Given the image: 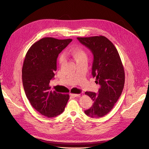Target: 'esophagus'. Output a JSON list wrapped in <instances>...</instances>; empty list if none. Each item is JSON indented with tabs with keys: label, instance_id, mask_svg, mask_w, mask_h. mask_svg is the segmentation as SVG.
<instances>
[{
	"label": "esophagus",
	"instance_id": "esophagus-1",
	"mask_svg": "<svg viewBox=\"0 0 149 149\" xmlns=\"http://www.w3.org/2000/svg\"><path fill=\"white\" fill-rule=\"evenodd\" d=\"M70 95L74 97H79L80 95L79 94H75V93H70Z\"/></svg>",
	"mask_w": 149,
	"mask_h": 149
}]
</instances>
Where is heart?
Returning a JSON list of instances; mask_svg holds the SVG:
<instances>
[{"label":"heart","mask_w":149,"mask_h":149,"mask_svg":"<svg viewBox=\"0 0 149 149\" xmlns=\"http://www.w3.org/2000/svg\"><path fill=\"white\" fill-rule=\"evenodd\" d=\"M70 54L74 57V58L75 60L77 62H79L84 59H88V56L86 52L85 51H84L82 48H80V47H76V48H73L71 50V51H70ZM65 61V58L64 55H60V56L58 58V62L60 65L63 64Z\"/></svg>","instance_id":"1"}]
</instances>
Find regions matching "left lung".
<instances>
[{
  "label": "left lung",
  "mask_w": 149,
  "mask_h": 149,
  "mask_svg": "<svg viewBox=\"0 0 149 149\" xmlns=\"http://www.w3.org/2000/svg\"><path fill=\"white\" fill-rule=\"evenodd\" d=\"M93 56L92 74L100 85L98 93L86 92L93 101L84 113L92 118H101L113 109L124 88L125 74L120 55L113 44L104 36L77 37Z\"/></svg>",
  "instance_id": "obj_1"
}]
</instances>
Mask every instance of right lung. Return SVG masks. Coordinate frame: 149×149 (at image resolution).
<instances>
[{
    "label": "right lung",
    "instance_id": "right-lung-1",
    "mask_svg": "<svg viewBox=\"0 0 149 149\" xmlns=\"http://www.w3.org/2000/svg\"><path fill=\"white\" fill-rule=\"evenodd\" d=\"M72 39L45 37L34 43L28 51L23 61L22 82L31 104L42 115L57 116L64 111L69 94L50 90V80L57 70V58Z\"/></svg>",
    "mask_w": 149,
    "mask_h": 149
}]
</instances>
